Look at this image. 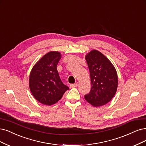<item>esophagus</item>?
Wrapping results in <instances>:
<instances>
[{
  "instance_id": "esophagus-1",
  "label": "esophagus",
  "mask_w": 146,
  "mask_h": 146,
  "mask_svg": "<svg viewBox=\"0 0 146 146\" xmlns=\"http://www.w3.org/2000/svg\"><path fill=\"white\" fill-rule=\"evenodd\" d=\"M77 86H78V84H77V83L70 84V87L72 88H76V87H77Z\"/></svg>"
}]
</instances>
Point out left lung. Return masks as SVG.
I'll list each match as a JSON object with an SVG mask.
<instances>
[{
    "mask_svg": "<svg viewBox=\"0 0 146 146\" xmlns=\"http://www.w3.org/2000/svg\"><path fill=\"white\" fill-rule=\"evenodd\" d=\"M85 58L90 72L91 89L84 98L94 107L102 106L109 102L117 92V71L109 60L97 50L90 51Z\"/></svg>",
    "mask_w": 146,
    "mask_h": 146,
    "instance_id": "8db88e82",
    "label": "left lung"
}]
</instances>
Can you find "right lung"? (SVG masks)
Masks as SVG:
<instances>
[{
    "instance_id": "1",
    "label": "right lung",
    "mask_w": 146,
    "mask_h": 146,
    "mask_svg": "<svg viewBox=\"0 0 146 146\" xmlns=\"http://www.w3.org/2000/svg\"><path fill=\"white\" fill-rule=\"evenodd\" d=\"M60 58V52H49L38 60L30 73V90L34 97L43 104L56 103L69 89L62 83L57 71Z\"/></svg>"
}]
</instances>
